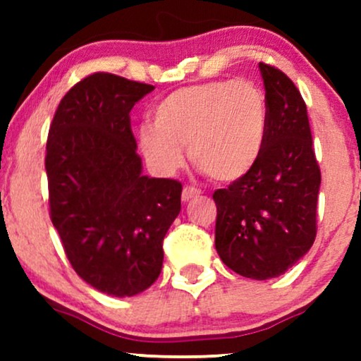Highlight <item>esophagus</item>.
Here are the masks:
<instances>
[{
	"label": "esophagus",
	"mask_w": 361,
	"mask_h": 361,
	"mask_svg": "<svg viewBox=\"0 0 361 361\" xmlns=\"http://www.w3.org/2000/svg\"><path fill=\"white\" fill-rule=\"evenodd\" d=\"M200 190L198 188H195V186H185L183 188V193H181V200L183 202H188V200H192V198H197V197H200Z\"/></svg>",
	"instance_id": "obj_1"
}]
</instances>
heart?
<instances>
[{
	"label": "heart",
	"instance_id": "b5f03b06",
	"mask_svg": "<svg viewBox=\"0 0 361 361\" xmlns=\"http://www.w3.org/2000/svg\"><path fill=\"white\" fill-rule=\"evenodd\" d=\"M154 122L137 128L146 163L159 175H173L193 163L219 181H234L255 168L268 135V102L247 80L210 81L166 94L152 110Z\"/></svg>",
	"mask_w": 361,
	"mask_h": 361
}]
</instances>
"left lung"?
I'll use <instances>...</instances> for the list:
<instances>
[{
	"label": "left lung",
	"mask_w": 361,
	"mask_h": 361,
	"mask_svg": "<svg viewBox=\"0 0 361 361\" xmlns=\"http://www.w3.org/2000/svg\"><path fill=\"white\" fill-rule=\"evenodd\" d=\"M268 135L247 175L214 193L215 250L231 270L252 280L283 275L316 239L321 169L307 106L292 80L259 62Z\"/></svg>",
	"instance_id": "obj_1"
}]
</instances>
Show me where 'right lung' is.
Masks as SVG:
<instances>
[{
	"mask_svg": "<svg viewBox=\"0 0 361 361\" xmlns=\"http://www.w3.org/2000/svg\"><path fill=\"white\" fill-rule=\"evenodd\" d=\"M154 86L94 73L62 98L49 128L51 221L86 283L132 297L163 268V239L181 210V183L142 175L130 110Z\"/></svg>",
	"mask_w": 361,
	"mask_h": 361,
	"instance_id": "right-lung-1",
	"label": "right lung"
}]
</instances>
